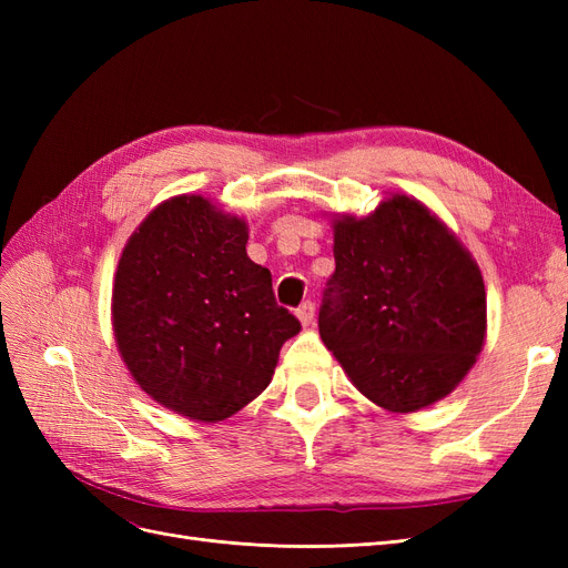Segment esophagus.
<instances>
[{
  "label": "esophagus",
  "instance_id": "1",
  "mask_svg": "<svg viewBox=\"0 0 568 568\" xmlns=\"http://www.w3.org/2000/svg\"><path fill=\"white\" fill-rule=\"evenodd\" d=\"M296 317L303 326H311L313 324V317H315V305L311 301H305L298 311H296Z\"/></svg>",
  "mask_w": 568,
  "mask_h": 568
}]
</instances>
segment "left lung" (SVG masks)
Returning <instances> with one entry per match:
<instances>
[{
  "instance_id": "obj_1",
  "label": "left lung",
  "mask_w": 568,
  "mask_h": 568,
  "mask_svg": "<svg viewBox=\"0 0 568 568\" xmlns=\"http://www.w3.org/2000/svg\"><path fill=\"white\" fill-rule=\"evenodd\" d=\"M336 270L320 336L353 386L388 412L450 395L486 343V286L474 255L407 194L334 215Z\"/></svg>"
}]
</instances>
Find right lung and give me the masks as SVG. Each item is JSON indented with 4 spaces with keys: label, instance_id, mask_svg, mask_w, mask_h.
<instances>
[{
    "label": "right lung",
    "instance_id": "add662e5",
    "mask_svg": "<svg viewBox=\"0 0 568 568\" xmlns=\"http://www.w3.org/2000/svg\"><path fill=\"white\" fill-rule=\"evenodd\" d=\"M246 244L244 217L180 194L159 203L120 253L118 353L149 398L186 419L236 415L270 386L280 348L301 332Z\"/></svg>",
    "mask_w": 568,
    "mask_h": 568
}]
</instances>
